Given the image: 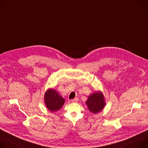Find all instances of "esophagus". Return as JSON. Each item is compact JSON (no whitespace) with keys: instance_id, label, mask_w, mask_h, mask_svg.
I'll use <instances>...</instances> for the list:
<instances>
[{"instance_id":"esophagus-1","label":"esophagus","mask_w":148,"mask_h":148,"mask_svg":"<svg viewBox=\"0 0 148 148\" xmlns=\"http://www.w3.org/2000/svg\"><path fill=\"white\" fill-rule=\"evenodd\" d=\"M78 101V98H75V99L71 100V101L73 103H77Z\"/></svg>"}]
</instances>
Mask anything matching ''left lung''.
Instances as JSON below:
<instances>
[{
    "instance_id": "obj_1",
    "label": "left lung",
    "mask_w": 148,
    "mask_h": 148,
    "mask_svg": "<svg viewBox=\"0 0 148 148\" xmlns=\"http://www.w3.org/2000/svg\"><path fill=\"white\" fill-rule=\"evenodd\" d=\"M90 112L97 113L100 112L105 106V101L101 92H96L90 95L86 101Z\"/></svg>"
}]
</instances>
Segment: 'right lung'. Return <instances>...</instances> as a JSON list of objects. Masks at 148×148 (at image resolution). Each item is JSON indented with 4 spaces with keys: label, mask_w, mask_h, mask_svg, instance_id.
<instances>
[{
    "label": "right lung",
    "mask_w": 148,
    "mask_h": 148,
    "mask_svg": "<svg viewBox=\"0 0 148 148\" xmlns=\"http://www.w3.org/2000/svg\"><path fill=\"white\" fill-rule=\"evenodd\" d=\"M45 102L49 110L56 112L61 108L65 100L56 90L49 89L45 94Z\"/></svg>",
    "instance_id": "add662e5"
}]
</instances>
